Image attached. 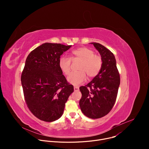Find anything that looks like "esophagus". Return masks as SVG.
Returning <instances> with one entry per match:
<instances>
[{"label":"esophagus","mask_w":149,"mask_h":149,"mask_svg":"<svg viewBox=\"0 0 149 149\" xmlns=\"http://www.w3.org/2000/svg\"><path fill=\"white\" fill-rule=\"evenodd\" d=\"M74 90L75 91H78L79 90V87H74Z\"/></svg>","instance_id":"34e87169"}]
</instances>
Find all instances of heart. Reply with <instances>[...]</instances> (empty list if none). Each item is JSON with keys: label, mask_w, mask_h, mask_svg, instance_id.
<instances>
[{"label": "heart", "mask_w": 149, "mask_h": 149, "mask_svg": "<svg viewBox=\"0 0 149 149\" xmlns=\"http://www.w3.org/2000/svg\"><path fill=\"white\" fill-rule=\"evenodd\" d=\"M72 59H80L81 62L79 70L72 72L68 77V81L74 86H78L86 79V73L90 77L96 76L102 66L101 58L94 54V51L87 47L77 48L71 52ZM71 60L70 58L62 56L59 60V67L62 72L68 75L71 71Z\"/></svg>", "instance_id": "b5f03b06"}]
</instances>
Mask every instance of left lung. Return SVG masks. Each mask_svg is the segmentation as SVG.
<instances>
[{
    "label": "left lung",
    "instance_id": "obj_1",
    "mask_svg": "<svg viewBox=\"0 0 149 149\" xmlns=\"http://www.w3.org/2000/svg\"><path fill=\"white\" fill-rule=\"evenodd\" d=\"M91 44L101 55L102 66L90 82L79 87L82 94L79 107L85 116L95 119L107 115L112 109L116 100L120 78L114 54L99 43Z\"/></svg>",
    "mask_w": 149,
    "mask_h": 149
}]
</instances>
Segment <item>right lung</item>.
Segmentation results:
<instances>
[{
	"label": "right lung",
	"instance_id": "add662e5",
	"mask_svg": "<svg viewBox=\"0 0 149 149\" xmlns=\"http://www.w3.org/2000/svg\"><path fill=\"white\" fill-rule=\"evenodd\" d=\"M72 45L43 44L28 56L21 75L25 100L32 113L40 120L59 118L74 91L59 67L61 55Z\"/></svg>",
	"mask_w": 149,
	"mask_h": 149
}]
</instances>
